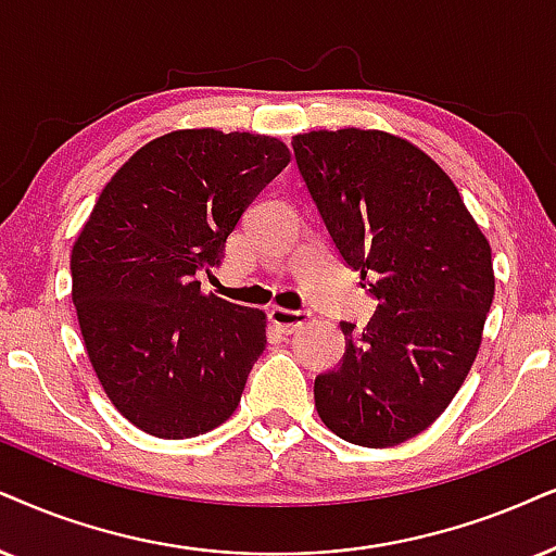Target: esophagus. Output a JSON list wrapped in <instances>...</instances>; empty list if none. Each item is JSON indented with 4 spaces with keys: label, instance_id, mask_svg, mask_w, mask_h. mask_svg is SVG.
Segmentation results:
<instances>
[{
    "label": "esophagus",
    "instance_id": "esophagus-1",
    "mask_svg": "<svg viewBox=\"0 0 556 556\" xmlns=\"http://www.w3.org/2000/svg\"><path fill=\"white\" fill-rule=\"evenodd\" d=\"M307 318H311L307 311H287V307H271L269 311V320L279 328V333L287 336L294 333L300 326H305Z\"/></svg>",
    "mask_w": 556,
    "mask_h": 556
}]
</instances>
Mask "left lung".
I'll return each instance as SVG.
<instances>
[{
  "mask_svg": "<svg viewBox=\"0 0 556 556\" xmlns=\"http://www.w3.org/2000/svg\"><path fill=\"white\" fill-rule=\"evenodd\" d=\"M294 161L336 251L377 311L341 323L346 351L315 377L330 431L395 446L426 431L472 369L495 294L490 243L444 168L379 130H313Z\"/></svg>",
  "mask_w": 556,
  "mask_h": 556,
  "instance_id": "1",
  "label": "left lung"
}]
</instances>
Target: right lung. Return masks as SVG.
Instances as JSON below:
<instances>
[{
  "label": "right lung",
  "mask_w": 556,
  "mask_h": 556,
  "mask_svg": "<svg viewBox=\"0 0 556 556\" xmlns=\"http://www.w3.org/2000/svg\"><path fill=\"white\" fill-rule=\"evenodd\" d=\"M287 164L277 138L177 130L102 189L72 251V300L97 379L140 431L192 439L241 403L266 315L202 294L197 277Z\"/></svg>",
  "instance_id": "right-lung-1"
}]
</instances>
